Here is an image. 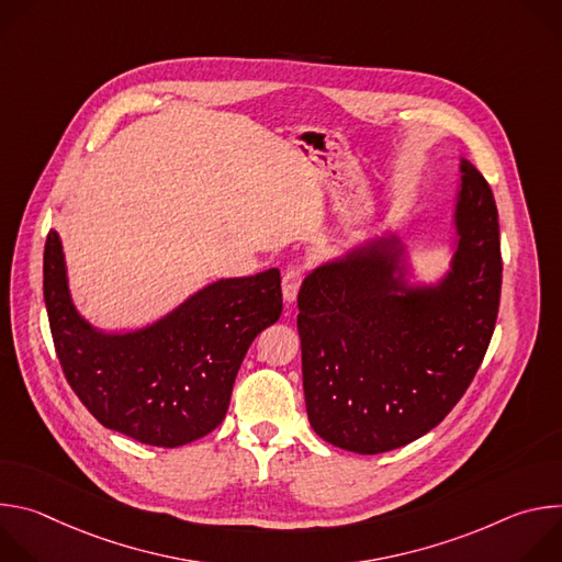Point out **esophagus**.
I'll use <instances>...</instances> for the list:
<instances>
[{
    "label": "esophagus",
    "instance_id": "obj_1",
    "mask_svg": "<svg viewBox=\"0 0 562 562\" xmlns=\"http://www.w3.org/2000/svg\"><path fill=\"white\" fill-rule=\"evenodd\" d=\"M302 280H304V273L293 269V271H286L284 278H282V295H284V302H293L297 297V291L302 286Z\"/></svg>",
    "mask_w": 562,
    "mask_h": 562
}]
</instances>
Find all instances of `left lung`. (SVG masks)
Listing matches in <instances>:
<instances>
[{"mask_svg":"<svg viewBox=\"0 0 562 562\" xmlns=\"http://www.w3.org/2000/svg\"><path fill=\"white\" fill-rule=\"evenodd\" d=\"M449 269L412 282L393 233L315 267L297 293L313 431L353 453L405 447L456 407L490 347L501 302L498 209L460 157Z\"/></svg>","mask_w":562,"mask_h":562,"instance_id":"left-lung-1","label":"left lung"}]
</instances>
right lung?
I'll return each instance as SVG.
<instances>
[{"label":"right lung","mask_w":562,"mask_h":562,"mask_svg":"<svg viewBox=\"0 0 562 562\" xmlns=\"http://www.w3.org/2000/svg\"><path fill=\"white\" fill-rule=\"evenodd\" d=\"M44 302L64 375L106 429L153 447H182L226 416L256 336L282 313L280 271L220 278L155 323L104 331L77 311L61 239L44 247Z\"/></svg>","instance_id":"1"}]
</instances>
